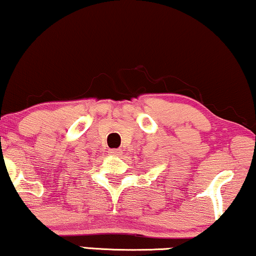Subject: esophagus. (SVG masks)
<instances>
[{
  "label": "esophagus",
  "mask_w": 256,
  "mask_h": 256,
  "mask_svg": "<svg viewBox=\"0 0 256 256\" xmlns=\"http://www.w3.org/2000/svg\"><path fill=\"white\" fill-rule=\"evenodd\" d=\"M110 154H112V156H120L122 150L120 148H112V150H110Z\"/></svg>",
  "instance_id": "1"
}]
</instances>
